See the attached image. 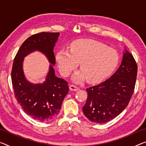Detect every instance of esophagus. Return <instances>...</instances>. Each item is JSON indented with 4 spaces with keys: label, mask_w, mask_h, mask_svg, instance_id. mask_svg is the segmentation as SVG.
<instances>
[{
    "label": "esophagus",
    "mask_w": 146,
    "mask_h": 146,
    "mask_svg": "<svg viewBox=\"0 0 146 146\" xmlns=\"http://www.w3.org/2000/svg\"><path fill=\"white\" fill-rule=\"evenodd\" d=\"M70 89L71 91H78V89H79V88H78V87H76V86H74V85H70Z\"/></svg>",
    "instance_id": "esophagus-1"
}]
</instances>
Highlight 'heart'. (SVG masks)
<instances>
[{
  "label": "heart",
  "mask_w": 146,
  "mask_h": 146,
  "mask_svg": "<svg viewBox=\"0 0 146 146\" xmlns=\"http://www.w3.org/2000/svg\"><path fill=\"white\" fill-rule=\"evenodd\" d=\"M59 71L67 77L80 62L82 70L76 72L73 80L81 82L87 79L98 83L113 71L119 62L117 51L101 42L91 39H79L70 45V50L62 49L56 55Z\"/></svg>",
  "instance_id": "obj_1"
}]
</instances>
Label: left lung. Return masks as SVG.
Here are the masks:
<instances>
[{
    "mask_svg": "<svg viewBox=\"0 0 146 146\" xmlns=\"http://www.w3.org/2000/svg\"><path fill=\"white\" fill-rule=\"evenodd\" d=\"M138 66L133 55L125 50L121 64L109 79L86 89L83 111L91 121L105 123L117 117L130 102L135 87Z\"/></svg>",
    "mask_w": 146,
    "mask_h": 146,
    "instance_id": "8db88e82",
    "label": "left lung"
}]
</instances>
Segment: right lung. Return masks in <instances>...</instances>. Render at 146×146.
Returning a JSON list of instances; mask_svg holds the SVG:
<instances>
[{"instance_id":"right-lung-1","label":"right lung","mask_w":146,"mask_h":146,"mask_svg":"<svg viewBox=\"0 0 146 146\" xmlns=\"http://www.w3.org/2000/svg\"><path fill=\"white\" fill-rule=\"evenodd\" d=\"M59 35V33L42 32L29 37L20 47L13 62L11 78L15 97L27 114L41 122L57 116L69 91L68 82L55 75L52 66L55 64L53 48ZM36 50L46 54L52 64L42 84L29 83L23 71V58Z\"/></svg>"}]
</instances>
